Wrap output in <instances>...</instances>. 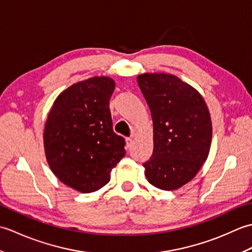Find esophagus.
Listing matches in <instances>:
<instances>
[{
    "mask_svg": "<svg viewBox=\"0 0 252 252\" xmlns=\"http://www.w3.org/2000/svg\"><path fill=\"white\" fill-rule=\"evenodd\" d=\"M126 147L130 148L133 145V140H132V138L127 137V138H126Z\"/></svg>",
    "mask_w": 252,
    "mask_h": 252,
    "instance_id": "34e87169",
    "label": "esophagus"
}]
</instances>
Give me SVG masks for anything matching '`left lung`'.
<instances>
[{
	"instance_id": "obj_1",
	"label": "left lung",
	"mask_w": 252,
	"mask_h": 252,
	"mask_svg": "<svg viewBox=\"0 0 252 252\" xmlns=\"http://www.w3.org/2000/svg\"><path fill=\"white\" fill-rule=\"evenodd\" d=\"M137 84L151 109L154 149L144 163L149 183L174 190L206 162L212 140L210 112L202 95L170 73H142Z\"/></svg>"
}]
</instances>
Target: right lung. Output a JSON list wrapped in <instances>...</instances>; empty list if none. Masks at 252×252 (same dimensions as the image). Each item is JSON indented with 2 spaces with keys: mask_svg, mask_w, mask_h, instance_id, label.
<instances>
[{
  "mask_svg": "<svg viewBox=\"0 0 252 252\" xmlns=\"http://www.w3.org/2000/svg\"><path fill=\"white\" fill-rule=\"evenodd\" d=\"M115 80L95 76L63 90L47 114L46 161L62 183L83 194L100 189L125 157V140L112 130L109 100Z\"/></svg>",
  "mask_w": 252,
  "mask_h": 252,
  "instance_id": "obj_1",
  "label": "right lung"
}]
</instances>
